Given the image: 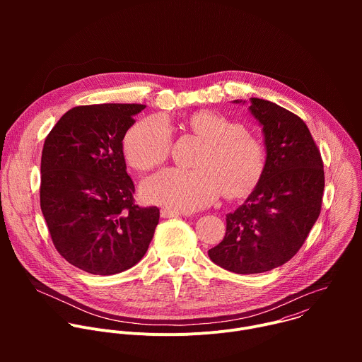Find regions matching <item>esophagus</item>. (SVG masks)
<instances>
[{"label": "esophagus", "mask_w": 362, "mask_h": 362, "mask_svg": "<svg viewBox=\"0 0 362 362\" xmlns=\"http://www.w3.org/2000/svg\"><path fill=\"white\" fill-rule=\"evenodd\" d=\"M160 215L162 218H176V216H185L187 215L186 212H180V211H175V209H168V208H163L160 211Z\"/></svg>", "instance_id": "esophagus-1"}]
</instances>
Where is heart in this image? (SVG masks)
Returning <instances> with one entry per match:
<instances>
[{
	"instance_id": "b5f03b06",
	"label": "heart",
	"mask_w": 362,
	"mask_h": 362,
	"mask_svg": "<svg viewBox=\"0 0 362 362\" xmlns=\"http://www.w3.org/2000/svg\"><path fill=\"white\" fill-rule=\"evenodd\" d=\"M187 124L208 143L196 160L194 170L165 169L143 182V196L166 208L194 212L212 204L223 192L226 197L249 193L262 177L267 163L264 144L228 117L200 112ZM173 133L163 116L137 122L126 134L123 147L129 165L148 170L162 165L172 151Z\"/></svg>"
}]
</instances>
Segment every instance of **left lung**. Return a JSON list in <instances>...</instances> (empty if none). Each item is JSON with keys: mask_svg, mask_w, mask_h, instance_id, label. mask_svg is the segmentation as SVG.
<instances>
[{"mask_svg": "<svg viewBox=\"0 0 362 362\" xmlns=\"http://www.w3.org/2000/svg\"><path fill=\"white\" fill-rule=\"evenodd\" d=\"M249 110L264 127L265 170L245 203L226 215L223 240L208 252L216 265L240 275L268 272L295 256L321 214L325 186L321 151L300 117L255 97Z\"/></svg>", "mask_w": 362, "mask_h": 362, "instance_id": "obj_1", "label": "left lung"}]
</instances>
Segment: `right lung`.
Wrapping results in <instances>:
<instances>
[{
  "mask_svg": "<svg viewBox=\"0 0 362 362\" xmlns=\"http://www.w3.org/2000/svg\"><path fill=\"white\" fill-rule=\"evenodd\" d=\"M143 105L69 110L47 134L40 206L57 252L93 275H115L144 256L159 208H140L126 172L123 139Z\"/></svg>",
  "mask_w": 362,
  "mask_h": 362,
  "instance_id": "1",
  "label": "right lung"
}]
</instances>
